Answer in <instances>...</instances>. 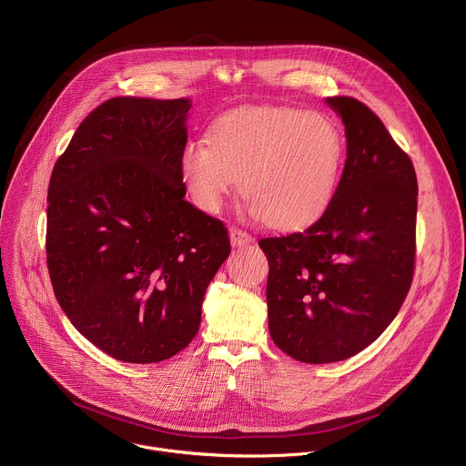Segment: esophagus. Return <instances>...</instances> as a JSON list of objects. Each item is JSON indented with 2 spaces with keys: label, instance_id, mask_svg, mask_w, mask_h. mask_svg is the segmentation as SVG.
I'll list each match as a JSON object with an SVG mask.
<instances>
[{
  "label": "esophagus",
  "instance_id": "obj_1",
  "mask_svg": "<svg viewBox=\"0 0 466 466\" xmlns=\"http://www.w3.org/2000/svg\"><path fill=\"white\" fill-rule=\"evenodd\" d=\"M250 241H252V236L248 232H245V230H241L238 227L230 228V243L234 247H243V245H248Z\"/></svg>",
  "mask_w": 466,
  "mask_h": 466
}]
</instances>
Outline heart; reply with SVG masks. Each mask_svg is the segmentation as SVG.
Masks as SVG:
<instances>
[{
  "mask_svg": "<svg viewBox=\"0 0 466 466\" xmlns=\"http://www.w3.org/2000/svg\"><path fill=\"white\" fill-rule=\"evenodd\" d=\"M208 142H189L180 158L193 203L218 214L236 187L250 212L275 228H299L324 212L345 162L334 119L286 106H248L218 117Z\"/></svg>",
  "mask_w": 466,
  "mask_h": 466,
  "instance_id": "obj_1",
  "label": "heart"
}]
</instances>
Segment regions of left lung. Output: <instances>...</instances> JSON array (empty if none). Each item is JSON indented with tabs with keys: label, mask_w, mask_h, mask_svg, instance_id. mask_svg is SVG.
Returning <instances> with one entry per match:
<instances>
[{
	"label": "left lung",
	"mask_w": 466,
	"mask_h": 466,
	"mask_svg": "<svg viewBox=\"0 0 466 466\" xmlns=\"http://www.w3.org/2000/svg\"><path fill=\"white\" fill-rule=\"evenodd\" d=\"M347 135V162L324 214L306 230L261 238L269 259L275 345L302 363L347 360L402 308L415 271L417 175L361 101L328 97Z\"/></svg>",
	"instance_id": "1"
}]
</instances>
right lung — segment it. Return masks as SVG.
<instances>
[{"label":"right lung","mask_w":466,"mask_h":466,"mask_svg":"<svg viewBox=\"0 0 466 466\" xmlns=\"http://www.w3.org/2000/svg\"><path fill=\"white\" fill-rule=\"evenodd\" d=\"M189 108V99L112 97L83 119L51 173L55 297L119 361L157 363L186 349L230 254L227 227L184 198Z\"/></svg>","instance_id":"1"}]
</instances>
